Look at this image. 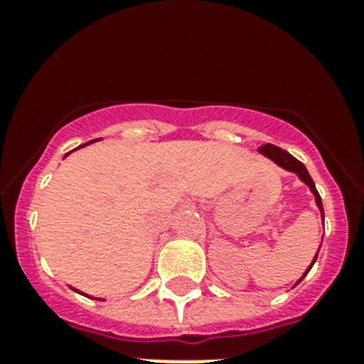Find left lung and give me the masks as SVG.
Segmentation results:
<instances>
[{
    "mask_svg": "<svg viewBox=\"0 0 364 364\" xmlns=\"http://www.w3.org/2000/svg\"><path fill=\"white\" fill-rule=\"evenodd\" d=\"M259 153L260 154H264L266 159H270L272 162H276L279 168H283V170H287V171H293V173H296L299 176V179L302 183H306L308 187H310L311 194L316 196V204L317 208H319V211H321V217L325 219V213H323V204H321V196H319V193H317V188H316V183H314V179L310 177V173H308V170H306V166L300 162V160H296L293 156V154H289L287 151H283V149L276 147V145H272V143H266V145H262V147L259 149ZM317 259V255L314 257V260H311V264L310 268L314 266V262H316ZM310 268L304 272V276L310 272ZM302 276V277H304ZM302 277H300L299 282H302ZM296 282V283H299Z\"/></svg>",
    "mask_w": 364,
    "mask_h": 364,
    "instance_id": "1",
    "label": "left lung"
}]
</instances>
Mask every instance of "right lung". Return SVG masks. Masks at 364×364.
<instances>
[{"label":"right lung","mask_w":364,"mask_h":364,"mask_svg":"<svg viewBox=\"0 0 364 364\" xmlns=\"http://www.w3.org/2000/svg\"><path fill=\"white\" fill-rule=\"evenodd\" d=\"M90 143H92V141H88V143H85V145H90ZM85 145H81V147H85ZM77 149H79V147H77ZM68 154H70V153H68ZM68 154H65V156H68Z\"/></svg>","instance_id":"1"}]
</instances>
